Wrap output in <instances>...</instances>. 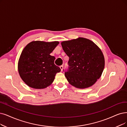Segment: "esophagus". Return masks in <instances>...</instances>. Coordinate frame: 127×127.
<instances>
[{
  "label": "esophagus",
  "instance_id": "obj_1",
  "mask_svg": "<svg viewBox=\"0 0 127 127\" xmlns=\"http://www.w3.org/2000/svg\"><path fill=\"white\" fill-rule=\"evenodd\" d=\"M60 69H61V71H63V68H64V67H63V65H60Z\"/></svg>",
  "mask_w": 127,
  "mask_h": 127
}]
</instances>
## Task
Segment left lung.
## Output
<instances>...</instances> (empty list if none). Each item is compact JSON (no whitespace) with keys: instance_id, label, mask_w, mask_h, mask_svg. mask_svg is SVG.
I'll return each mask as SVG.
<instances>
[{"instance_id":"obj_1","label":"left lung","mask_w":127,"mask_h":127,"mask_svg":"<svg viewBox=\"0 0 127 127\" xmlns=\"http://www.w3.org/2000/svg\"><path fill=\"white\" fill-rule=\"evenodd\" d=\"M69 57V67L64 75L69 83L79 89L93 85L104 69L105 59L100 49L91 40L83 38L61 43Z\"/></svg>"}]
</instances>
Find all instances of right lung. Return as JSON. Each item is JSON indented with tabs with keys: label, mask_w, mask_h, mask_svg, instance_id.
Masks as SVG:
<instances>
[{
	"label": "right lung",
	"mask_w": 127,
	"mask_h": 127,
	"mask_svg": "<svg viewBox=\"0 0 127 127\" xmlns=\"http://www.w3.org/2000/svg\"><path fill=\"white\" fill-rule=\"evenodd\" d=\"M57 41H33L22 50L18 62L20 77L29 87L36 89L51 84L60 68L55 65V57L50 55L58 45Z\"/></svg>",
	"instance_id": "right-lung-1"
}]
</instances>
